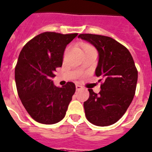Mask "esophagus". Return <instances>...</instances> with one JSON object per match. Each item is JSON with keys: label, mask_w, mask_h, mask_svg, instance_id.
Masks as SVG:
<instances>
[{"label": "esophagus", "mask_w": 152, "mask_h": 152, "mask_svg": "<svg viewBox=\"0 0 152 152\" xmlns=\"http://www.w3.org/2000/svg\"><path fill=\"white\" fill-rule=\"evenodd\" d=\"M75 87H76V90H82V89H83V87L80 85H79V84H76V86H75Z\"/></svg>", "instance_id": "34e87169"}]
</instances>
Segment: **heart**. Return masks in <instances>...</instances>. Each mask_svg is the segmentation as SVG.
<instances>
[{
	"mask_svg": "<svg viewBox=\"0 0 152 152\" xmlns=\"http://www.w3.org/2000/svg\"><path fill=\"white\" fill-rule=\"evenodd\" d=\"M90 47H91L89 45H87V44H82V48H83V50H87V49L90 48Z\"/></svg>",
	"mask_w": 152,
	"mask_h": 152,
	"instance_id": "heart-1",
	"label": "heart"
}]
</instances>
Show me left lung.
<instances>
[{
  "label": "left lung",
  "instance_id": "left-lung-1",
  "mask_svg": "<svg viewBox=\"0 0 152 152\" xmlns=\"http://www.w3.org/2000/svg\"><path fill=\"white\" fill-rule=\"evenodd\" d=\"M78 37L96 48L99 62L96 75L103 83L99 94L89 89L90 96L83 102L87 119L96 126L116 123L133 101L136 92L138 72L127 49L110 37L80 34Z\"/></svg>",
  "mask_w": 152,
  "mask_h": 152
}]
</instances>
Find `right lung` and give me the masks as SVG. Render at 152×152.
Masks as SVG:
<instances>
[{
  "mask_svg": "<svg viewBox=\"0 0 152 152\" xmlns=\"http://www.w3.org/2000/svg\"><path fill=\"white\" fill-rule=\"evenodd\" d=\"M77 35L44 32L23 47L15 68L18 95L30 116L38 123L53 124L65 116L75 85H54L52 78L61 67L67 44Z\"/></svg>",
  "mask_w": 152,
  "mask_h": 152,
  "instance_id": "add662e5",
  "label": "right lung"
}]
</instances>
